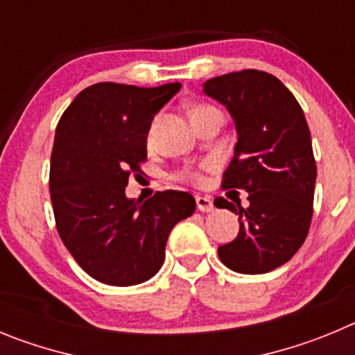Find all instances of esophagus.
I'll use <instances>...</instances> for the list:
<instances>
[{
	"label": "esophagus",
	"instance_id": "obj_1",
	"mask_svg": "<svg viewBox=\"0 0 355 355\" xmlns=\"http://www.w3.org/2000/svg\"><path fill=\"white\" fill-rule=\"evenodd\" d=\"M196 207L200 212H212L214 210L212 200L207 196H196Z\"/></svg>",
	"mask_w": 355,
	"mask_h": 355
}]
</instances>
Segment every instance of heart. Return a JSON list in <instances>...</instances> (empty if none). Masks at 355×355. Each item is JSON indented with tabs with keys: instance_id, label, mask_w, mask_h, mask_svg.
<instances>
[{
	"instance_id": "b5f03b06",
	"label": "heart",
	"mask_w": 355,
	"mask_h": 355,
	"mask_svg": "<svg viewBox=\"0 0 355 355\" xmlns=\"http://www.w3.org/2000/svg\"><path fill=\"white\" fill-rule=\"evenodd\" d=\"M212 110H216V107L210 106V104H205V102H198V104H194V106L191 107V118L198 116V114H201V113H207V111H212ZM203 170H207V166L185 168V170H182L180 173L177 175V178L182 182H187V184L200 185L201 182H203Z\"/></svg>"
}]
</instances>
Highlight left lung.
Segmentation results:
<instances>
[{
    "label": "left lung",
    "instance_id": "1",
    "mask_svg": "<svg viewBox=\"0 0 355 355\" xmlns=\"http://www.w3.org/2000/svg\"><path fill=\"white\" fill-rule=\"evenodd\" d=\"M203 92L228 107L239 134L221 187L249 193L245 209L241 201H214L241 225L217 254L235 272H270L297 253L311 225L317 162L308 122L292 92L263 70L217 76Z\"/></svg>",
    "mask_w": 355,
    "mask_h": 355
}]
</instances>
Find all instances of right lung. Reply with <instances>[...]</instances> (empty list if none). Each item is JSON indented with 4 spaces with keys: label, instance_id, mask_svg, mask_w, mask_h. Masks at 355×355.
Returning a JSON list of instances; mask_svg holds the SVG:
<instances>
[{
    "label": "right lung",
    "instance_id": "obj_1",
    "mask_svg": "<svg viewBox=\"0 0 355 355\" xmlns=\"http://www.w3.org/2000/svg\"><path fill=\"white\" fill-rule=\"evenodd\" d=\"M180 86L97 83L72 101L56 127L49 171L56 230L79 267L104 285H139L155 276L170 232L196 209L184 191H157L146 201L125 196L130 175L143 173L152 118Z\"/></svg>",
    "mask_w": 355,
    "mask_h": 355
}]
</instances>
